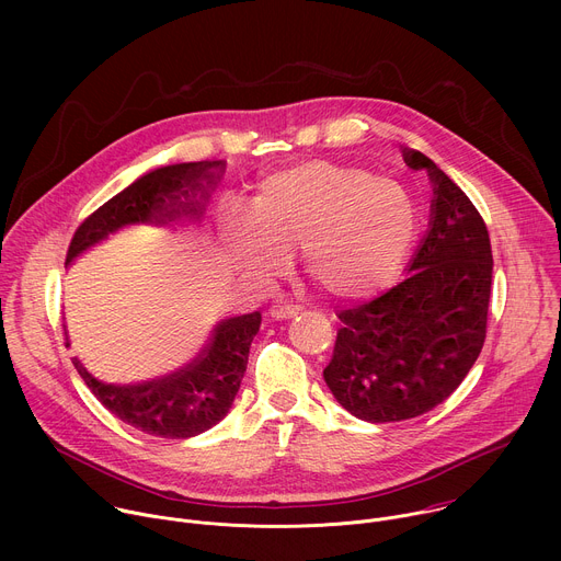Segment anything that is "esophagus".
Returning a JSON list of instances; mask_svg holds the SVG:
<instances>
[{
    "instance_id": "1",
    "label": "esophagus",
    "mask_w": 561,
    "mask_h": 561,
    "mask_svg": "<svg viewBox=\"0 0 561 561\" xmlns=\"http://www.w3.org/2000/svg\"><path fill=\"white\" fill-rule=\"evenodd\" d=\"M268 312H271V317H273V319H293V317H297V314L301 312V306L277 304V306H273Z\"/></svg>"
}]
</instances>
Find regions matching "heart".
Masks as SVG:
<instances>
[{
    "label": "heart",
    "instance_id": "heart-1",
    "mask_svg": "<svg viewBox=\"0 0 561 561\" xmlns=\"http://www.w3.org/2000/svg\"><path fill=\"white\" fill-rule=\"evenodd\" d=\"M417 234L404 186L366 169L306 159L260 180L247 215L224 226L230 264L271 284L301 249L308 275L337 299H364L402 268Z\"/></svg>",
    "mask_w": 561,
    "mask_h": 561
}]
</instances>
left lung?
<instances>
[{"instance_id": "8db88e82", "label": "left lung", "mask_w": 561, "mask_h": 561, "mask_svg": "<svg viewBox=\"0 0 561 561\" xmlns=\"http://www.w3.org/2000/svg\"><path fill=\"white\" fill-rule=\"evenodd\" d=\"M433 186L428 228L409 275L381 297L340 312L324 381L370 424L433 411L482 353L493 282L491 239L466 193L426 154L402 148Z\"/></svg>"}]
</instances>
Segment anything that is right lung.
I'll use <instances>...</instances> for the list:
<instances>
[{"label": "right lung", "mask_w": 561, "mask_h": 561, "mask_svg": "<svg viewBox=\"0 0 561 561\" xmlns=\"http://www.w3.org/2000/svg\"><path fill=\"white\" fill-rule=\"evenodd\" d=\"M224 171V159H204L144 173L75 230L66 266L128 226L178 228L202 224ZM260 324V310L221 319L199 357L150 381L108 383L89 373L77 357H72V364L91 392L122 422L152 437L188 439L228 415ZM66 346H70L68 333Z\"/></svg>", "instance_id": "obj_1"}]
</instances>
